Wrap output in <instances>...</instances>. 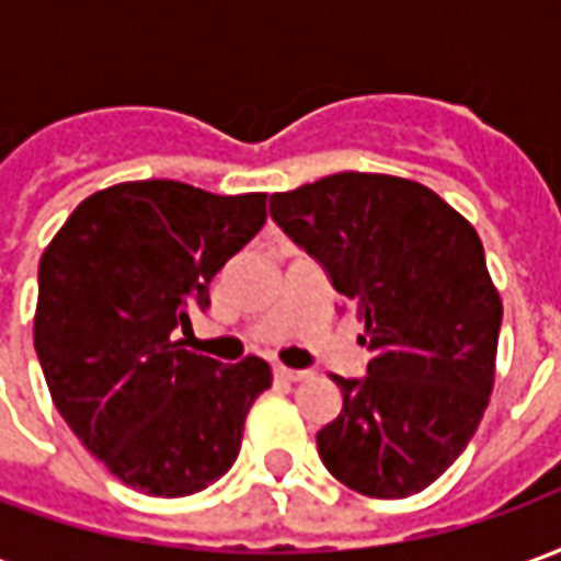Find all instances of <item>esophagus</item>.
I'll return each instance as SVG.
<instances>
[{
    "instance_id": "obj_1",
    "label": "esophagus",
    "mask_w": 561,
    "mask_h": 561,
    "mask_svg": "<svg viewBox=\"0 0 561 561\" xmlns=\"http://www.w3.org/2000/svg\"><path fill=\"white\" fill-rule=\"evenodd\" d=\"M273 376L279 378V381H304L309 373H306V369H288V366H276V369H273Z\"/></svg>"
}]
</instances>
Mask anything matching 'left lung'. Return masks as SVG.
Here are the masks:
<instances>
[{
    "instance_id": "1",
    "label": "left lung",
    "mask_w": 561,
    "mask_h": 561,
    "mask_svg": "<svg viewBox=\"0 0 561 561\" xmlns=\"http://www.w3.org/2000/svg\"><path fill=\"white\" fill-rule=\"evenodd\" d=\"M270 216L357 304L373 354L364 378L333 376L342 412L318 430L321 462L354 493H421L493 393L502 300L481 237L433 188L388 173L276 192Z\"/></svg>"
}]
</instances>
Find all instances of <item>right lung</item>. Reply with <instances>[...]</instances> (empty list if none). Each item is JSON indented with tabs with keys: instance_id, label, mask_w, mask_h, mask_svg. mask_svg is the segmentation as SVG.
Listing matches in <instances>:
<instances>
[{
	"instance_id": "right-lung-1",
	"label": "right lung",
	"mask_w": 561,
	"mask_h": 561,
	"mask_svg": "<svg viewBox=\"0 0 561 561\" xmlns=\"http://www.w3.org/2000/svg\"><path fill=\"white\" fill-rule=\"evenodd\" d=\"M264 221V192L138 180L87 197L44 249L35 354L56 412L138 493H201L240 454L245 414L273 381L267 360L219 364L176 333Z\"/></svg>"
}]
</instances>
